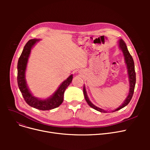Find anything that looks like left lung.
Returning <instances> with one entry per match:
<instances>
[{"label":"left lung","mask_w":150,"mask_h":150,"mask_svg":"<svg viewBox=\"0 0 150 150\" xmlns=\"http://www.w3.org/2000/svg\"><path fill=\"white\" fill-rule=\"evenodd\" d=\"M119 48L121 49L122 51L123 55H124V58H125V63L127 64V70H128V78H129V92L128 97H127L123 101V104L120 106L119 108L115 109L114 111H112V112H115L116 111H119V110L121 109L122 108H124L127 105H128V103L130 102L133 93H134V88H135V84H136V72H135V69H134V60L132 59V57H131V55L130 54L128 49L127 45H126V43L125 41L123 40V39H120L119 41ZM83 93H84V96L86 101H87L88 104L92 108L94 109L97 110V111L101 112H106L107 111H105V110L102 109L100 108L97 107L96 106L94 105L91 103V101L89 100L88 96L87 95V92H86L85 86H84L83 87Z\"/></svg>","instance_id":"obj_1"}]
</instances>
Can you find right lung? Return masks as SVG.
Returning a JSON list of instances; mask_svg holds the SVG:
<instances>
[{
    "mask_svg": "<svg viewBox=\"0 0 150 150\" xmlns=\"http://www.w3.org/2000/svg\"><path fill=\"white\" fill-rule=\"evenodd\" d=\"M38 41L39 39H30L23 47L18 62L17 80L18 87L26 103L36 109L46 111L56 108L61 105L63 101L64 91L72 82L73 75H70L65 81H63L50 97L45 100H41L34 97L30 92L26 83L25 70L31 50Z\"/></svg>",
    "mask_w": 150,
    "mask_h": 150,
    "instance_id": "add662e5",
    "label": "right lung"
}]
</instances>
